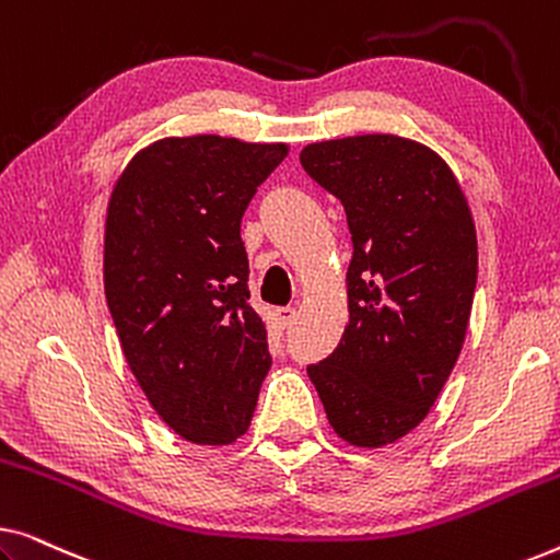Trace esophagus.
Segmentation results:
<instances>
[{
    "label": "esophagus",
    "mask_w": 560,
    "mask_h": 560,
    "mask_svg": "<svg viewBox=\"0 0 560 560\" xmlns=\"http://www.w3.org/2000/svg\"><path fill=\"white\" fill-rule=\"evenodd\" d=\"M295 316H298V311L295 308H290V305H285V308H278V318H280V324L282 326H293V320H295Z\"/></svg>",
    "instance_id": "esophagus-1"
}]
</instances>
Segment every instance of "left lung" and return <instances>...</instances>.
<instances>
[{"instance_id":"obj_1","label":"left lung","mask_w":560,"mask_h":560,"mask_svg":"<svg viewBox=\"0 0 560 560\" xmlns=\"http://www.w3.org/2000/svg\"><path fill=\"white\" fill-rule=\"evenodd\" d=\"M301 165L347 211L349 320L308 366L339 439L382 448L423 423L469 328L477 226L439 152L408 137L311 142Z\"/></svg>"}]
</instances>
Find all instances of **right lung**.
<instances>
[{"mask_svg": "<svg viewBox=\"0 0 560 560\" xmlns=\"http://www.w3.org/2000/svg\"><path fill=\"white\" fill-rule=\"evenodd\" d=\"M285 142L190 135L150 142L114 183L104 293L137 385L198 446L247 433L272 357L247 303L242 213Z\"/></svg>", "mask_w": 560, "mask_h": 560, "instance_id": "right-lung-1", "label": "right lung"}]
</instances>
